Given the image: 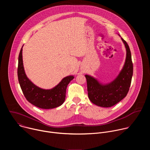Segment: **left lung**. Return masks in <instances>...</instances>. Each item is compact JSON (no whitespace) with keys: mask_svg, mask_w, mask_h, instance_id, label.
I'll use <instances>...</instances> for the list:
<instances>
[{"mask_svg":"<svg viewBox=\"0 0 150 150\" xmlns=\"http://www.w3.org/2000/svg\"><path fill=\"white\" fill-rule=\"evenodd\" d=\"M120 38L125 45L126 55L124 65L116 78L109 83H103L93 76L85 75L90 100L103 108H110L120 101L126 96L131 86L133 75L131 53L127 42Z\"/></svg>","mask_w":150,"mask_h":150,"instance_id":"obj_1","label":"left lung"}]
</instances>
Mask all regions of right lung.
Here are the masks:
<instances>
[{
    "label": "right lung",
    "mask_w": 150,
    "mask_h": 150,
    "mask_svg": "<svg viewBox=\"0 0 150 150\" xmlns=\"http://www.w3.org/2000/svg\"><path fill=\"white\" fill-rule=\"evenodd\" d=\"M23 47L18 57V77L21 90L26 99L40 109H50L61 105L65 100L66 90L69 83L74 78V75L63 78L55 87L43 89L35 85L27 77L23 65Z\"/></svg>",
    "instance_id": "1"
}]
</instances>
